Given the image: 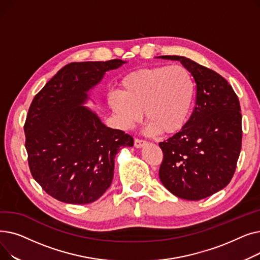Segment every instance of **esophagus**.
Returning a JSON list of instances; mask_svg holds the SVG:
<instances>
[{"label": "esophagus", "instance_id": "obj_1", "mask_svg": "<svg viewBox=\"0 0 260 260\" xmlns=\"http://www.w3.org/2000/svg\"><path fill=\"white\" fill-rule=\"evenodd\" d=\"M145 144H146V141L140 140V139H135V142H134V145H135L136 148H141Z\"/></svg>", "mask_w": 260, "mask_h": 260}]
</instances>
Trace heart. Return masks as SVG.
<instances>
[{
	"label": "heart",
	"instance_id": "b5f03b06",
	"mask_svg": "<svg viewBox=\"0 0 260 260\" xmlns=\"http://www.w3.org/2000/svg\"><path fill=\"white\" fill-rule=\"evenodd\" d=\"M195 95L194 78L184 66H155L123 77L119 91L108 94V104L122 129L138 124L144 112L148 134L171 135L185 125Z\"/></svg>",
	"mask_w": 260,
	"mask_h": 260
}]
</instances>
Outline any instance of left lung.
<instances>
[{"instance_id":"left-lung-1","label":"left lung","mask_w":260,"mask_h":260,"mask_svg":"<svg viewBox=\"0 0 260 260\" xmlns=\"http://www.w3.org/2000/svg\"><path fill=\"white\" fill-rule=\"evenodd\" d=\"M157 59L179 61L197 85L192 116L180 132L159 143V178L177 197L207 198L224 188L236 170L242 138L238 97L223 77L188 58Z\"/></svg>"}]
</instances>
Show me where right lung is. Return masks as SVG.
<instances>
[{
  "label": "right lung",
  "instance_id": "right-lung-1",
  "mask_svg": "<svg viewBox=\"0 0 260 260\" xmlns=\"http://www.w3.org/2000/svg\"><path fill=\"white\" fill-rule=\"evenodd\" d=\"M126 61L71 63L34 98L24 125L25 147L35 180L59 201L86 204L111 186L115 157L134 140L107 127L84 104L106 72Z\"/></svg>",
  "mask_w": 260,
  "mask_h": 260
}]
</instances>
